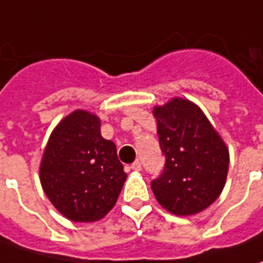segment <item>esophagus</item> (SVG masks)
<instances>
[{"label": "esophagus", "instance_id": "obj_1", "mask_svg": "<svg viewBox=\"0 0 263 263\" xmlns=\"http://www.w3.org/2000/svg\"><path fill=\"white\" fill-rule=\"evenodd\" d=\"M132 170H135V171H140V170H142V164H140V161H135V162L132 164Z\"/></svg>", "mask_w": 263, "mask_h": 263}]
</instances>
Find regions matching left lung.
Wrapping results in <instances>:
<instances>
[{"label":"left lung","mask_w":263,"mask_h":263,"mask_svg":"<svg viewBox=\"0 0 263 263\" xmlns=\"http://www.w3.org/2000/svg\"><path fill=\"white\" fill-rule=\"evenodd\" d=\"M164 170L151 181L157 200L176 215L203 211L221 195L228 171V149L205 114L186 99L154 109Z\"/></svg>","instance_id":"obj_1"}]
</instances>
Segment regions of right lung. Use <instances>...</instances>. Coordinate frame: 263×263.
Here are the masks:
<instances>
[{
  "mask_svg": "<svg viewBox=\"0 0 263 263\" xmlns=\"http://www.w3.org/2000/svg\"><path fill=\"white\" fill-rule=\"evenodd\" d=\"M126 178L114 142L101 136L98 117L79 109L55 127L42 158L41 183L64 217L76 222L105 217Z\"/></svg>",
  "mask_w": 263,
  "mask_h": 263,
  "instance_id": "obj_1",
  "label": "right lung"
}]
</instances>
